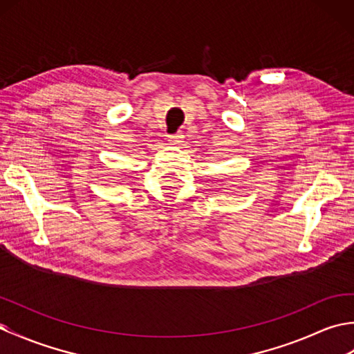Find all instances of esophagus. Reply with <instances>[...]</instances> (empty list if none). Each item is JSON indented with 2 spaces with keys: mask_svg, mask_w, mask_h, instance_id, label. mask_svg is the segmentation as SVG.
Listing matches in <instances>:
<instances>
[{
  "mask_svg": "<svg viewBox=\"0 0 354 354\" xmlns=\"http://www.w3.org/2000/svg\"><path fill=\"white\" fill-rule=\"evenodd\" d=\"M183 138H184V135L181 133V132H178V133H173V135H169V141H170V145H175V146H179L183 142Z\"/></svg>",
  "mask_w": 354,
  "mask_h": 354,
  "instance_id": "34e87169",
  "label": "esophagus"
}]
</instances>
